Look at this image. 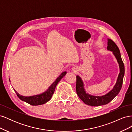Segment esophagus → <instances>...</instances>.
I'll return each instance as SVG.
<instances>
[{"mask_svg":"<svg viewBox=\"0 0 132 132\" xmlns=\"http://www.w3.org/2000/svg\"><path fill=\"white\" fill-rule=\"evenodd\" d=\"M73 70L74 71H76V70H77V68H76V67H74L73 68Z\"/></svg>","mask_w":132,"mask_h":132,"instance_id":"obj_1","label":"esophagus"}]
</instances>
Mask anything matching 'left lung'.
Masks as SVG:
<instances>
[{
  "label": "left lung",
  "instance_id": "left-lung-1",
  "mask_svg": "<svg viewBox=\"0 0 132 132\" xmlns=\"http://www.w3.org/2000/svg\"><path fill=\"white\" fill-rule=\"evenodd\" d=\"M107 50L113 52V54L117 60L120 68V73L119 74L117 82L113 89L109 93L102 96H94L86 94L84 88V84L81 79L78 75L77 76V84H76L77 94L79 97L87 105L98 106L106 105L116 96L122 88L123 79L125 75V65L121 58L120 51L116 44L111 39H108Z\"/></svg>",
  "mask_w": 132,
  "mask_h": 132
}]
</instances>
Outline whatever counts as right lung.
Listing matches in <instances>:
<instances>
[{
	"label": "right lung",
	"instance_id": "right-lung-1",
	"mask_svg": "<svg viewBox=\"0 0 132 132\" xmlns=\"http://www.w3.org/2000/svg\"><path fill=\"white\" fill-rule=\"evenodd\" d=\"M66 73V71H64V72H63L59 75V77L55 80V81L51 85L48 89L42 94L32 96L26 97L20 95V94L17 93L16 91H15L14 90L15 92L20 99L22 101H23L28 103H29L31 105L37 106L43 105L44 103H45L50 100V99L51 98L54 93L55 87H56L57 84L59 82L60 80H61V79H62L63 77H64Z\"/></svg>",
	"mask_w": 132,
	"mask_h": 132
}]
</instances>
